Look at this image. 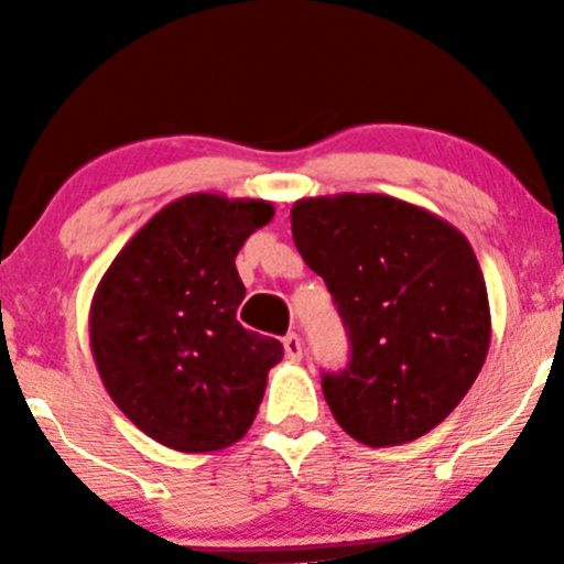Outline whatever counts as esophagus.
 Returning <instances> with one entry per match:
<instances>
[{
	"label": "esophagus",
	"instance_id": "esophagus-1",
	"mask_svg": "<svg viewBox=\"0 0 564 564\" xmlns=\"http://www.w3.org/2000/svg\"><path fill=\"white\" fill-rule=\"evenodd\" d=\"M283 349H286L289 360H300V357H303V340H300V335L289 333L286 338H283Z\"/></svg>",
	"mask_w": 564,
	"mask_h": 564
}]
</instances>
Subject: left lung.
I'll return each instance as SVG.
<instances>
[{
	"instance_id": "1",
	"label": "left lung",
	"mask_w": 564,
	"mask_h": 564,
	"mask_svg": "<svg viewBox=\"0 0 564 564\" xmlns=\"http://www.w3.org/2000/svg\"><path fill=\"white\" fill-rule=\"evenodd\" d=\"M292 237L349 333V366L322 377L340 429L368 447L436 429L475 384L491 344L469 240L440 215L382 193L300 198Z\"/></svg>"
}]
</instances>
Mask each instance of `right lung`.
I'll return each instance as SVG.
<instances>
[{"label": "right lung", "mask_w": 564, "mask_h": 564, "mask_svg": "<svg viewBox=\"0 0 564 564\" xmlns=\"http://www.w3.org/2000/svg\"><path fill=\"white\" fill-rule=\"evenodd\" d=\"M275 215L261 198L191 193L152 215L117 253L89 305V346L124 417L180 453L248 434L281 340L237 322V253Z\"/></svg>", "instance_id": "1"}]
</instances>
